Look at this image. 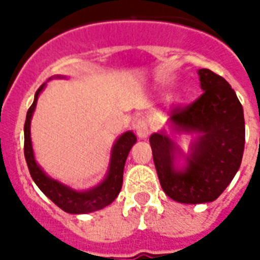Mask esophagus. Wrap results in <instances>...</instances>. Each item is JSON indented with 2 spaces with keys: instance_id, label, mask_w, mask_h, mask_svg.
Returning a JSON list of instances; mask_svg holds the SVG:
<instances>
[{
  "instance_id": "34e87169",
  "label": "esophagus",
  "mask_w": 260,
  "mask_h": 260,
  "mask_svg": "<svg viewBox=\"0 0 260 260\" xmlns=\"http://www.w3.org/2000/svg\"><path fill=\"white\" fill-rule=\"evenodd\" d=\"M135 133H137L138 138H141V139H146L150 135V128L144 119H138L135 123Z\"/></svg>"
}]
</instances>
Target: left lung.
<instances>
[{
  "label": "left lung",
  "mask_w": 260,
  "mask_h": 260,
  "mask_svg": "<svg viewBox=\"0 0 260 260\" xmlns=\"http://www.w3.org/2000/svg\"><path fill=\"white\" fill-rule=\"evenodd\" d=\"M203 93L186 108L169 112L172 133L195 134L185 153L165 130L150 137L153 162L165 194L183 204L219 198L240 169L245 147L243 109L231 84L199 69Z\"/></svg>",
  "instance_id": "left-lung-1"
}]
</instances>
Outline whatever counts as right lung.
<instances>
[{"label":"right lung","mask_w":260,"mask_h":260,"mask_svg":"<svg viewBox=\"0 0 260 260\" xmlns=\"http://www.w3.org/2000/svg\"><path fill=\"white\" fill-rule=\"evenodd\" d=\"M53 78L65 79L63 75H54ZM47 84H43L36 91L34 103L27 112L26 123H24V157H26L27 167L32 180L35 181L39 189L47 195L48 198L57 204L61 210L68 213H89L95 211L103 210L109 206L114 199L118 197L123 181V168H125L126 158L132 147L137 143V137L133 132H125L119 135L114 142L112 151H110L109 167H108L107 176L104 180L96 186L87 190H75L65 183L54 180L48 176L44 169L38 164L32 148L31 141V119L38 104L39 95L45 88Z\"/></svg>","instance_id":"right-lung-1"}]
</instances>
